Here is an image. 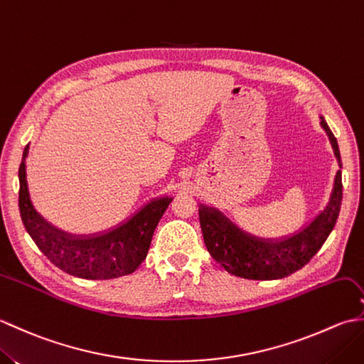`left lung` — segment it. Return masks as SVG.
I'll use <instances>...</instances> for the list:
<instances>
[{"mask_svg":"<svg viewBox=\"0 0 364 364\" xmlns=\"http://www.w3.org/2000/svg\"><path fill=\"white\" fill-rule=\"evenodd\" d=\"M321 125L326 129L330 144L333 146L338 166L341 168L343 164L336 137L322 117ZM341 200L343 181L341 170H338L326 210L310 225L283 241H264V239L247 235L220 211L208 206H202L198 210L200 227H202L208 252L228 274L250 278V280H278L304 267L319 252L335 227Z\"/></svg>","mask_w":364,"mask_h":364,"instance_id":"left-lung-1","label":"left lung"}]
</instances>
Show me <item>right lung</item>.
Returning <instances> with one entry per match:
<instances>
[{"mask_svg": "<svg viewBox=\"0 0 364 364\" xmlns=\"http://www.w3.org/2000/svg\"><path fill=\"white\" fill-rule=\"evenodd\" d=\"M26 154L28 145L18 168V206L23 225L38 250L60 270L87 280H109L134 272L145 259L154 228L172 198L153 200L127 223L105 235L75 237L50 225L34 210L28 194Z\"/></svg>", "mask_w": 364, "mask_h": 364, "instance_id": "add662e5", "label": "right lung"}]
</instances>
